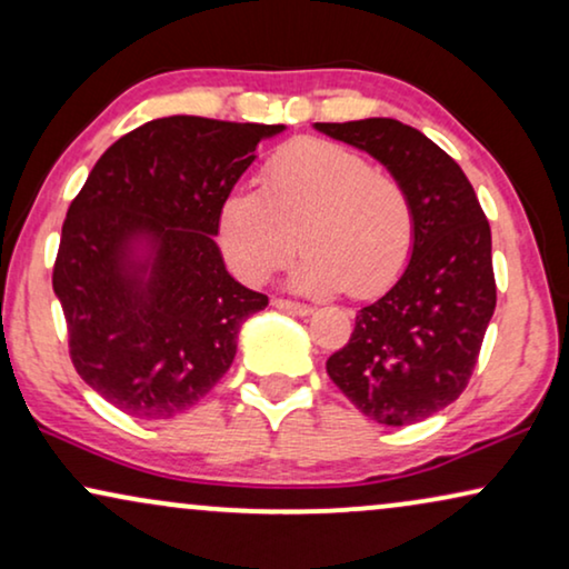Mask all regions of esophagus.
Returning a JSON list of instances; mask_svg holds the SVG:
<instances>
[{
  "label": "esophagus",
  "mask_w": 569,
  "mask_h": 569,
  "mask_svg": "<svg viewBox=\"0 0 569 569\" xmlns=\"http://www.w3.org/2000/svg\"><path fill=\"white\" fill-rule=\"evenodd\" d=\"M271 306L277 310H284V313H292V316H310L313 313V308L310 306H302V302H292V300H284V298H274L271 300Z\"/></svg>",
  "instance_id": "obj_1"
}]
</instances>
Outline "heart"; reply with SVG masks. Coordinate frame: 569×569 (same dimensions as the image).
<instances>
[{
	"mask_svg": "<svg viewBox=\"0 0 569 569\" xmlns=\"http://www.w3.org/2000/svg\"><path fill=\"white\" fill-rule=\"evenodd\" d=\"M232 271L263 284L306 248L287 284L302 295L372 298L396 282L415 246V207L399 178L329 139L271 154L259 191H232L217 214Z\"/></svg>",
	"mask_w": 569,
	"mask_h": 569,
	"instance_id": "obj_1",
	"label": "heart"
}]
</instances>
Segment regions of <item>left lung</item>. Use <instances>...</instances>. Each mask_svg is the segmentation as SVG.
I'll list each match as a JSON object with an SVG mask.
<instances>
[{
    "label": "left lung",
    "mask_w": 569,
    "mask_h": 569,
    "mask_svg": "<svg viewBox=\"0 0 569 569\" xmlns=\"http://www.w3.org/2000/svg\"><path fill=\"white\" fill-rule=\"evenodd\" d=\"M383 162L415 207L411 259L391 290L357 310L326 362L341 393L378 425L422 422L469 386L492 321V232L458 162L396 119L316 123Z\"/></svg>",
    "instance_id": "obj_1"
}]
</instances>
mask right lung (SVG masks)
Instances as JSON below:
<instances>
[{"label":"right lung","instance_id":"right-lung-1","mask_svg":"<svg viewBox=\"0 0 569 569\" xmlns=\"http://www.w3.org/2000/svg\"><path fill=\"white\" fill-rule=\"evenodd\" d=\"M282 123L168 116L100 154L69 204L53 292L69 357L123 415L170 419L212 391L269 298L236 282L214 243L222 199Z\"/></svg>","mask_w":569,"mask_h":569}]
</instances>
